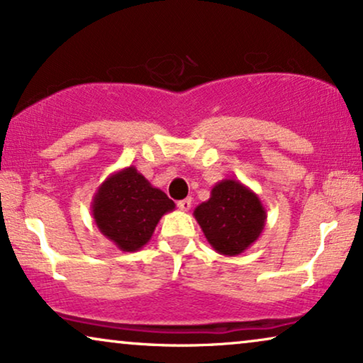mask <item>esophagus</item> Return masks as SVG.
Wrapping results in <instances>:
<instances>
[{
  "instance_id": "34e87169",
  "label": "esophagus",
  "mask_w": 363,
  "mask_h": 363,
  "mask_svg": "<svg viewBox=\"0 0 363 363\" xmlns=\"http://www.w3.org/2000/svg\"><path fill=\"white\" fill-rule=\"evenodd\" d=\"M191 206H192V201L191 199H182V201L177 202V207L181 211H189Z\"/></svg>"
}]
</instances>
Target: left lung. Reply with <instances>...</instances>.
Instances as JSON below:
<instances>
[{
  "mask_svg": "<svg viewBox=\"0 0 363 363\" xmlns=\"http://www.w3.org/2000/svg\"><path fill=\"white\" fill-rule=\"evenodd\" d=\"M194 217L212 249L234 257L259 239L267 212L252 189L235 179H224L212 187L209 199L196 207Z\"/></svg>",
  "mask_w": 363,
  "mask_h": 363,
  "instance_id": "left-lung-1",
  "label": "left lung"
}]
</instances>
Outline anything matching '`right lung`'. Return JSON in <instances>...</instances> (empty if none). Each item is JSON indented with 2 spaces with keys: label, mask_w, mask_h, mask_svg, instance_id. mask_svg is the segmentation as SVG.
<instances>
[{
  "label": "right lung",
  "mask_w": 363,
  "mask_h": 363,
  "mask_svg": "<svg viewBox=\"0 0 363 363\" xmlns=\"http://www.w3.org/2000/svg\"><path fill=\"white\" fill-rule=\"evenodd\" d=\"M174 209L176 204L134 166L111 174L91 202V214L101 234L123 252L143 249L161 217Z\"/></svg>",
  "instance_id": "add662e5"
}]
</instances>
